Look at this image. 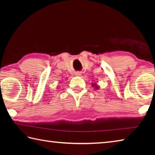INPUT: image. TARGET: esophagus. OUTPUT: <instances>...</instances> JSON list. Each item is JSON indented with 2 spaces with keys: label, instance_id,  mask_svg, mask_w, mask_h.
Returning a JSON list of instances; mask_svg holds the SVG:
<instances>
[{
  "label": "esophagus",
  "instance_id": "obj_1",
  "mask_svg": "<svg viewBox=\"0 0 155 155\" xmlns=\"http://www.w3.org/2000/svg\"><path fill=\"white\" fill-rule=\"evenodd\" d=\"M75 75H77V76H79V75H81V73L80 72H77L76 73V74Z\"/></svg>",
  "mask_w": 155,
  "mask_h": 155
}]
</instances>
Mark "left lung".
Returning a JSON list of instances; mask_svg holds the SVG:
<instances>
[{"mask_svg": "<svg viewBox=\"0 0 155 155\" xmlns=\"http://www.w3.org/2000/svg\"><path fill=\"white\" fill-rule=\"evenodd\" d=\"M97 87V86H96V87Z\"/></svg>", "mask_w": 155, "mask_h": 155, "instance_id": "1", "label": "left lung"}]
</instances>
